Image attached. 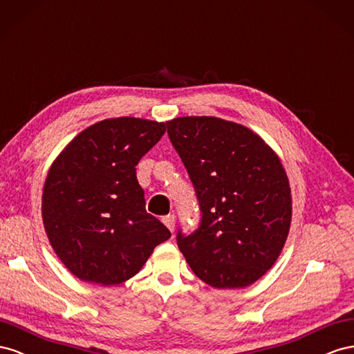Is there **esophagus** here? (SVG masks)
Instances as JSON below:
<instances>
[{"mask_svg": "<svg viewBox=\"0 0 354 354\" xmlns=\"http://www.w3.org/2000/svg\"><path fill=\"white\" fill-rule=\"evenodd\" d=\"M163 224L174 233L175 231V215H167L163 218Z\"/></svg>", "mask_w": 354, "mask_h": 354, "instance_id": "esophagus-1", "label": "esophagus"}]
</instances>
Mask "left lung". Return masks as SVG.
I'll use <instances>...</instances> for the list:
<instances>
[{"instance_id": "obj_1", "label": "left lung", "mask_w": 354, "mask_h": 354, "mask_svg": "<svg viewBox=\"0 0 354 354\" xmlns=\"http://www.w3.org/2000/svg\"><path fill=\"white\" fill-rule=\"evenodd\" d=\"M166 124L201 209L194 233H178L188 266L216 289L255 283L274 266L290 228V185L279 156L234 121L191 115Z\"/></svg>"}]
</instances>
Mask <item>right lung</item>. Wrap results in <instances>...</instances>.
Masks as SVG:
<instances>
[{
	"label": "right lung",
	"instance_id": "obj_1",
	"mask_svg": "<svg viewBox=\"0 0 354 354\" xmlns=\"http://www.w3.org/2000/svg\"><path fill=\"white\" fill-rule=\"evenodd\" d=\"M166 132L158 121L106 118L80 132L47 171L41 215L62 264L80 280L115 286L170 237L147 214L136 165Z\"/></svg>",
	"mask_w": 354,
	"mask_h": 354
}]
</instances>
